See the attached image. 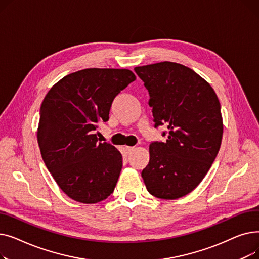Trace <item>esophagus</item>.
Returning a JSON list of instances; mask_svg holds the SVG:
<instances>
[{"instance_id":"1","label":"esophagus","mask_w":259,"mask_h":259,"mask_svg":"<svg viewBox=\"0 0 259 259\" xmlns=\"http://www.w3.org/2000/svg\"><path fill=\"white\" fill-rule=\"evenodd\" d=\"M125 149H126V151H127L128 153H130L131 151H133V149H134V147H129V146H127V147H126Z\"/></svg>"}]
</instances>
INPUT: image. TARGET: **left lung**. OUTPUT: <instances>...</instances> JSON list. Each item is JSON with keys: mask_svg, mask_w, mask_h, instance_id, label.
<instances>
[{"mask_svg": "<svg viewBox=\"0 0 259 259\" xmlns=\"http://www.w3.org/2000/svg\"><path fill=\"white\" fill-rule=\"evenodd\" d=\"M134 71L149 92L154 128H168L161 133L166 142L149 146L150 160L142 178L157 198L183 197L199 185L220 151V101L209 83L182 64L161 62Z\"/></svg>", "mask_w": 259, "mask_h": 259, "instance_id": "8db88e82", "label": "left lung"}]
</instances>
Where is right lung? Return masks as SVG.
Instances as JSON below:
<instances>
[{"mask_svg":"<svg viewBox=\"0 0 259 259\" xmlns=\"http://www.w3.org/2000/svg\"><path fill=\"white\" fill-rule=\"evenodd\" d=\"M137 79L128 69L88 68L54 85L40 106L37 143L43 160L62 191L95 203L113 193L122 156L94 134L109 119L116 95Z\"/></svg>","mask_w":259,"mask_h":259,"instance_id":"1","label":"right lung"}]
</instances>
